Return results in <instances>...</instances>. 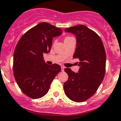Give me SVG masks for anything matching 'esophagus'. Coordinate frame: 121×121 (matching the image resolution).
Returning <instances> with one entry per match:
<instances>
[{
  "label": "esophagus",
  "mask_w": 121,
  "mask_h": 121,
  "mask_svg": "<svg viewBox=\"0 0 121 121\" xmlns=\"http://www.w3.org/2000/svg\"><path fill=\"white\" fill-rule=\"evenodd\" d=\"M65 67L64 66H61V71H64V69H65Z\"/></svg>",
  "instance_id": "esophagus-1"
}]
</instances>
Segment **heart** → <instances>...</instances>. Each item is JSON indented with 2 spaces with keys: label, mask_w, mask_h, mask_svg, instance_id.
Returning a JSON list of instances; mask_svg holds the SVG:
<instances>
[{
  "label": "heart",
  "mask_w": 121,
  "mask_h": 121,
  "mask_svg": "<svg viewBox=\"0 0 121 121\" xmlns=\"http://www.w3.org/2000/svg\"><path fill=\"white\" fill-rule=\"evenodd\" d=\"M73 38V37H72V36H66V37L65 38V39H64V41H65V42L66 41H68L70 40V39H71Z\"/></svg>",
  "instance_id": "heart-1"
}]
</instances>
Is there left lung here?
Returning <instances> with one entry per match:
<instances>
[{
  "mask_svg": "<svg viewBox=\"0 0 121 121\" xmlns=\"http://www.w3.org/2000/svg\"><path fill=\"white\" fill-rule=\"evenodd\" d=\"M66 32L76 36L77 47L73 58L79 60L78 72L66 68L68 80L64 83L67 97L77 102L85 101L94 94L105 73L106 53L101 39L97 33L84 25L67 28Z\"/></svg>",
  "mask_w": 121,
  "mask_h": 121,
  "instance_id": "8db88e82",
  "label": "left lung"
}]
</instances>
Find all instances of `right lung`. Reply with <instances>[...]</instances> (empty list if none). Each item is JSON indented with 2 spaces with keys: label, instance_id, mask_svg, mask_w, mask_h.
<instances>
[{
  "label": "right lung",
  "instance_id": "right-lung-1",
  "mask_svg": "<svg viewBox=\"0 0 121 121\" xmlns=\"http://www.w3.org/2000/svg\"><path fill=\"white\" fill-rule=\"evenodd\" d=\"M62 34L61 29L41 22L24 33L13 55L14 76L19 88L32 99L47 94L55 76L61 71L57 64L45 63L44 53L50 51L53 37Z\"/></svg>",
  "mask_w": 121,
  "mask_h": 121
}]
</instances>
